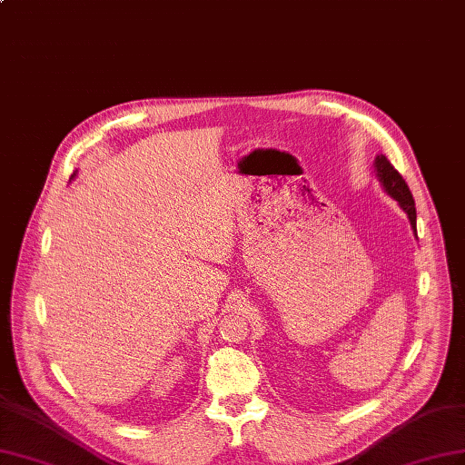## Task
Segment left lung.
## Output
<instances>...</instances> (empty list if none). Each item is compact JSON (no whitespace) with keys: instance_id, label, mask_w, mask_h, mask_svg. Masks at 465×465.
Wrapping results in <instances>:
<instances>
[{"instance_id":"1","label":"left lung","mask_w":465,"mask_h":465,"mask_svg":"<svg viewBox=\"0 0 465 465\" xmlns=\"http://www.w3.org/2000/svg\"><path fill=\"white\" fill-rule=\"evenodd\" d=\"M374 172H377L379 182L382 185V189L391 194L394 201H398V204L401 206V211L408 214L410 223H411V230H417V213H415V201H413V194L406 183V179H403L398 170L392 166L391 160L386 156H377L374 158Z\"/></svg>"}]
</instances>
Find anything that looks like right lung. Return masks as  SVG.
Returning a JSON list of instances; mask_svg holds the SVG:
<instances>
[{
  "label": "right lung",
  "instance_id": "right-lung-1",
  "mask_svg": "<svg viewBox=\"0 0 465 465\" xmlns=\"http://www.w3.org/2000/svg\"><path fill=\"white\" fill-rule=\"evenodd\" d=\"M73 175H74V173H73ZM73 175H71V177H73Z\"/></svg>",
  "mask_w": 465,
  "mask_h": 465
}]
</instances>
